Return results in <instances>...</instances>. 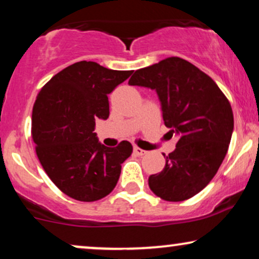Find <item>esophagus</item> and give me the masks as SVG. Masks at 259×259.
Listing matches in <instances>:
<instances>
[{
	"label": "esophagus",
	"instance_id": "34e87169",
	"mask_svg": "<svg viewBox=\"0 0 259 259\" xmlns=\"http://www.w3.org/2000/svg\"><path fill=\"white\" fill-rule=\"evenodd\" d=\"M134 153H135L136 155H143V154L147 153V152L143 151V149L139 148V147H134Z\"/></svg>",
	"mask_w": 259,
	"mask_h": 259
}]
</instances>
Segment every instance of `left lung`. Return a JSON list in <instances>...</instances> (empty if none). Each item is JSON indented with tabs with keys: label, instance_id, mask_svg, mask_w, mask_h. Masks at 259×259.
I'll return each mask as SVG.
<instances>
[{
	"label": "left lung",
	"instance_id": "obj_1",
	"mask_svg": "<svg viewBox=\"0 0 259 259\" xmlns=\"http://www.w3.org/2000/svg\"><path fill=\"white\" fill-rule=\"evenodd\" d=\"M130 85L157 92L165 126L179 136L163 171L148 185L157 197L183 201L206 187L228 151L234 117L228 99L206 73L183 59H164L135 71Z\"/></svg>",
	"mask_w": 259,
	"mask_h": 259
}]
</instances>
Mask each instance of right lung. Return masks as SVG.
<instances>
[{"mask_svg": "<svg viewBox=\"0 0 259 259\" xmlns=\"http://www.w3.org/2000/svg\"><path fill=\"white\" fill-rule=\"evenodd\" d=\"M133 71L79 61L55 74L40 89L32 110L36 153L55 186L79 201H95L113 191L132 143L106 147L94 133L95 120L110 116L108 94Z\"/></svg>", "mask_w": 259, "mask_h": 259, "instance_id": "obj_1", "label": "right lung"}]
</instances>
